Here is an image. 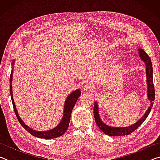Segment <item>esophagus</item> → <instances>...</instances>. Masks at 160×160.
<instances>
[{
    "instance_id": "obj_1",
    "label": "esophagus",
    "mask_w": 160,
    "mask_h": 160,
    "mask_svg": "<svg viewBox=\"0 0 160 160\" xmlns=\"http://www.w3.org/2000/svg\"><path fill=\"white\" fill-rule=\"evenodd\" d=\"M94 85L92 84H90V83H88V84H86V85L84 86V90L85 91H92V90H94Z\"/></svg>"
}]
</instances>
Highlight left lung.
Instances as JSON below:
<instances>
[{
    "instance_id": "left-lung-1",
    "label": "left lung",
    "mask_w": 160,
    "mask_h": 160,
    "mask_svg": "<svg viewBox=\"0 0 160 160\" xmlns=\"http://www.w3.org/2000/svg\"><path fill=\"white\" fill-rule=\"evenodd\" d=\"M139 53V56L141 60L145 63L146 66V76H147V84H148V98L150 101V105L148 107V109L146 111L145 114L140 118V120L135 123L133 125L127 126V127H112L107 126L104 122H102L99 114V108L98 103L94 102V116L95 119V122L97 126L99 127L102 131L107 135L110 136H122V135H128L131 132L135 131L141 124L144 122L145 120L150 113L152 107L153 106V101H155V87L153 84V76H152V64L151 59L148 55L145 53L144 50L142 48L138 49Z\"/></svg>"
}]
</instances>
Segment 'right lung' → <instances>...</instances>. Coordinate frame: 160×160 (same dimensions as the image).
<instances>
[{
    "label": "right lung",
    "mask_w": 160,
    "mask_h": 160,
    "mask_svg": "<svg viewBox=\"0 0 160 160\" xmlns=\"http://www.w3.org/2000/svg\"><path fill=\"white\" fill-rule=\"evenodd\" d=\"M14 63H15V60H13L12 66L14 65ZM12 72H13V70L12 69L11 73H10V96H11L12 106H13V109H14V111H15L16 117H17L18 120L19 121V122L20 123L21 125L23 126V128H25L27 131H28L31 135H34L35 137L39 138L51 139V138H58L61 136V135H63L65 133V132L66 131L68 128L72 109H73L75 103H76L77 100L78 99V98H79V97L81 94V92L80 90V89H78V90L73 91L72 93H70L69 95L68 96V97L66 99V102H65L63 118H62V120L61 121V122L59 123V124L57 126L55 127V128L53 129L49 130V131H34V130L29 128L28 125H26V124L22 121V119L18 115V111L16 109L14 100H13L12 90Z\"/></svg>",
    "instance_id": "1"
}]
</instances>
